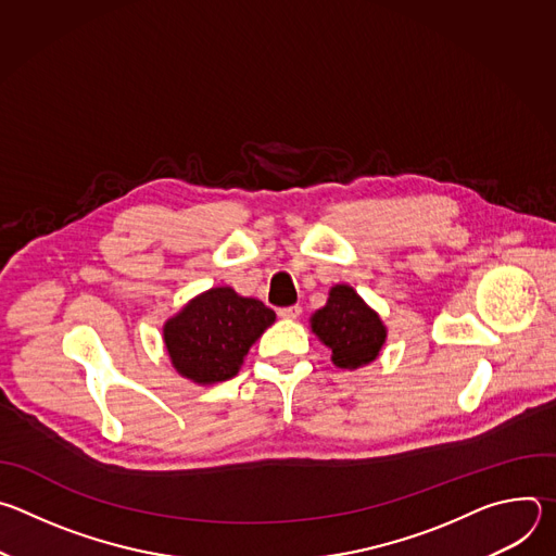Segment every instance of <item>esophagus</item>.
Here are the masks:
<instances>
[{
	"label": "esophagus",
	"mask_w": 556,
	"mask_h": 556,
	"mask_svg": "<svg viewBox=\"0 0 556 556\" xmlns=\"http://www.w3.org/2000/svg\"><path fill=\"white\" fill-rule=\"evenodd\" d=\"M301 314V305H290V307H281L279 309V316H281V319H296V316Z\"/></svg>",
	"instance_id": "34e87169"
}]
</instances>
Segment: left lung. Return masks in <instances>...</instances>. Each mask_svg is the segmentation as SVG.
<instances>
[{
	"label": "left lung",
	"mask_w": 556,
	"mask_h": 556,
	"mask_svg": "<svg viewBox=\"0 0 556 556\" xmlns=\"http://www.w3.org/2000/svg\"><path fill=\"white\" fill-rule=\"evenodd\" d=\"M309 328L332 350V363L350 371L374 363L387 341L380 314L348 283L330 288L326 305L309 316Z\"/></svg>",
	"instance_id": "left-lung-1"
}]
</instances>
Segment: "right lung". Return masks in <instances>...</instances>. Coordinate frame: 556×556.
<instances>
[{"label": "right lung", "instance_id": "obj_1", "mask_svg": "<svg viewBox=\"0 0 556 556\" xmlns=\"http://www.w3.org/2000/svg\"><path fill=\"white\" fill-rule=\"evenodd\" d=\"M275 312L230 286L208 288L189 299L163 326L172 367L195 384L232 378L253 343L275 324Z\"/></svg>", "mask_w": 556, "mask_h": 556}]
</instances>
